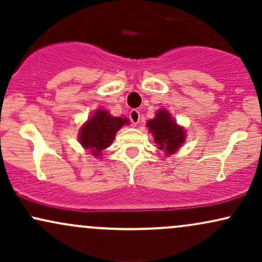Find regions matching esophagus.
Returning <instances> with one entry per match:
<instances>
[{
  "mask_svg": "<svg viewBox=\"0 0 262 262\" xmlns=\"http://www.w3.org/2000/svg\"><path fill=\"white\" fill-rule=\"evenodd\" d=\"M129 119H130V122L133 123L134 125H137L138 123L140 122V112L138 110H132L130 112H129Z\"/></svg>",
  "mask_w": 262,
  "mask_h": 262,
  "instance_id": "esophagus-1",
  "label": "esophagus"
}]
</instances>
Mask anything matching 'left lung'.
Here are the masks:
<instances>
[{
  "instance_id": "left-lung-1",
  "label": "left lung",
  "mask_w": 262,
  "mask_h": 262,
  "mask_svg": "<svg viewBox=\"0 0 262 262\" xmlns=\"http://www.w3.org/2000/svg\"><path fill=\"white\" fill-rule=\"evenodd\" d=\"M146 124L154 135L155 144H158L159 149L166 151L167 155L175 152L185 140V130L171 119L170 113L166 111H159L155 118L150 119Z\"/></svg>"
}]
</instances>
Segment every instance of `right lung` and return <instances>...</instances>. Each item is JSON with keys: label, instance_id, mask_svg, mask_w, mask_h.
Segmentation results:
<instances>
[{"label": "right lung", "instance_id": "1", "mask_svg": "<svg viewBox=\"0 0 262 262\" xmlns=\"http://www.w3.org/2000/svg\"><path fill=\"white\" fill-rule=\"evenodd\" d=\"M128 123L127 118L112 117L107 111L98 110L81 127L80 143L83 148L91 149V154L97 156L102 150L111 145L119 128Z\"/></svg>", "mask_w": 262, "mask_h": 262}]
</instances>
